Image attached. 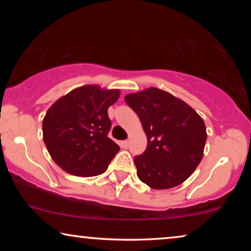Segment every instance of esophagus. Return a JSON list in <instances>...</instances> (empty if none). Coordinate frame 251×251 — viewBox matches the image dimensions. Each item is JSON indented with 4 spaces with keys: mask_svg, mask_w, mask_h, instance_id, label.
Here are the masks:
<instances>
[{
    "mask_svg": "<svg viewBox=\"0 0 251 251\" xmlns=\"http://www.w3.org/2000/svg\"><path fill=\"white\" fill-rule=\"evenodd\" d=\"M120 145H121L122 149L126 150V149H128V147H129V140H123V142L120 143Z\"/></svg>",
    "mask_w": 251,
    "mask_h": 251,
    "instance_id": "esophagus-1",
    "label": "esophagus"
}]
</instances>
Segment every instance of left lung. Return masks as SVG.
<instances>
[{
  "label": "left lung",
  "instance_id": "8db88e82",
  "mask_svg": "<svg viewBox=\"0 0 251 251\" xmlns=\"http://www.w3.org/2000/svg\"><path fill=\"white\" fill-rule=\"evenodd\" d=\"M125 100L138 115L147 137L145 152L135 157L139 179L154 190L184 183L203 156L207 131L201 116L157 88L129 94Z\"/></svg>",
  "mask_w": 251,
  "mask_h": 251
}]
</instances>
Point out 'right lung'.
Wrapping results in <instances>:
<instances>
[{
	"mask_svg": "<svg viewBox=\"0 0 251 251\" xmlns=\"http://www.w3.org/2000/svg\"><path fill=\"white\" fill-rule=\"evenodd\" d=\"M120 97L118 89L83 85L54 101L43 119V140L52 160L66 173L97 176L120 151L107 133V109Z\"/></svg>",
	"mask_w": 251,
	"mask_h": 251,
	"instance_id": "1",
	"label": "right lung"
}]
</instances>
